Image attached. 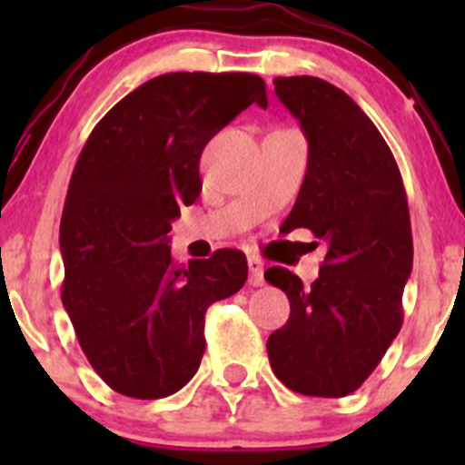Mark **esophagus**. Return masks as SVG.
Listing matches in <instances>:
<instances>
[{"instance_id": "obj_1", "label": "esophagus", "mask_w": 465, "mask_h": 465, "mask_svg": "<svg viewBox=\"0 0 465 465\" xmlns=\"http://www.w3.org/2000/svg\"><path fill=\"white\" fill-rule=\"evenodd\" d=\"M247 265H250V283L252 285L265 283V279H262V272H265V265H262V261L256 259V256H250Z\"/></svg>"}]
</instances>
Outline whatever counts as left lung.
<instances>
[{"instance_id": "1", "label": "left lung", "mask_w": 465, "mask_h": 465, "mask_svg": "<svg viewBox=\"0 0 465 465\" xmlns=\"http://www.w3.org/2000/svg\"><path fill=\"white\" fill-rule=\"evenodd\" d=\"M274 92L308 139L306 177L281 232L311 229L328 252L312 285L285 267L265 272L290 299L267 358L292 391L341 398L371 376L402 326L410 206L391 150L349 94L315 76H279Z\"/></svg>"}]
</instances>
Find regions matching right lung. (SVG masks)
<instances>
[{
    "label": "right lung",
    "instance_id": "1",
    "mask_svg": "<svg viewBox=\"0 0 465 465\" xmlns=\"http://www.w3.org/2000/svg\"><path fill=\"white\" fill-rule=\"evenodd\" d=\"M252 103L267 107L256 74H163L83 145L60 220L63 306L94 371L124 396L180 391L203 360L206 308L245 285L242 252L182 267L168 232L203 191L204 145Z\"/></svg>",
    "mask_w": 465,
    "mask_h": 465
}]
</instances>
